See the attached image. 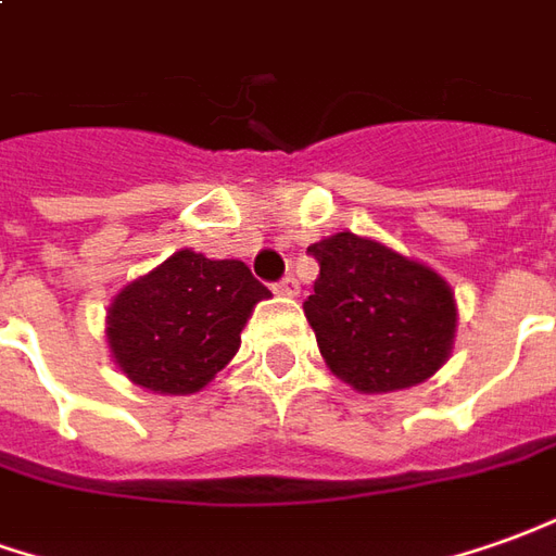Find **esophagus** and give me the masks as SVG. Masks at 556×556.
Returning a JSON list of instances; mask_svg holds the SVG:
<instances>
[{
	"label": "esophagus",
	"mask_w": 556,
	"mask_h": 556,
	"mask_svg": "<svg viewBox=\"0 0 556 556\" xmlns=\"http://www.w3.org/2000/svg\"><path fill=\"white\" fill-rule=\"evenodd\" d=\"M275 293H278V296H296V293H300V281H296L293 275H287V278H281V281L275 285Z\"/></svg>",
	"instance_id": "obj_1"
}]
</instances>
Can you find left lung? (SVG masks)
Segmentation results:
<instances>
[{
	"label": "left lung",
	"instance_id": "8db88e82",
	"mask_svg": "<svg viewBox=\"0 0 556 556\" xmlns=\"http://www.w3.org/2000/svg\"><path fill=\"white\" fill-rule=\"evenodd\" d=\"M320 275L305 300L327 366L359 393L415 388L454 348L457 302L430 266L354 232L308 248Z\"/></svg>",
	"mask_w": 556,
	"mask_h": 556
}]
</instances>
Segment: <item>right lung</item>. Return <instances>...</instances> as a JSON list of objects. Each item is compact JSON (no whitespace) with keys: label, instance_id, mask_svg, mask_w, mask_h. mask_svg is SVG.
<instances>
[{"label":"right lung","instance_id":"obj_1","mask_svg":"<svg viewBox=\"0 0 556 556\" xmlns=\"http://www.w3.org/2000/svg\"><path fill=\"white\" fill-rule=\"evenodd\" d=\"M269 296L241 260L175 251L114 296L105 320L111 357L139 388L197 393L236 357L254 305Z\"/></svg>","mask_w":556,"mask_h":556}]
</instances>
